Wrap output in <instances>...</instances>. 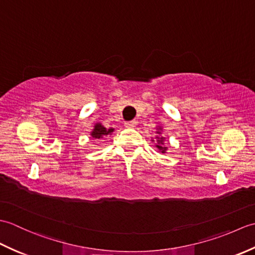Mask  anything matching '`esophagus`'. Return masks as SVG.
I'll return each mask as SVG.
<instances>
[{
	"label": "esophagus",
	"instance_id": "obj_1",
	"mask_svg": "<svg viewBox=\"0 0 255 255\" xmlns=\"http://www.w3.org/2000/svg\"><path fill=\"white\" fill-rule=\"evenodd\" d=\"M136 125H137V122H136V121H131V122L125 123V127H127V128H133L134 126H136Z\"/></svg>",
	"mask_w": 255,
	"mask_h": 255
}]
</instances>
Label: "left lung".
<instances>
[{
	"mask_svg": "<svg viewBox=\"0 0 255 255\" xmlns=\"http://www.w3.org/2000/svg\"><path fill=\"white\" fill-rule=\"evenodd\" d=\"M161 132H162V128L159 127L158 130H156V133L161 134ZM164 140H165V138L163 136H156V144H155V147L158 148L160 152H162V153H165L166 150H167V147L164 144ZM153 141H154V140H153Z\"/></svg>",
	"mask_w": 255,
	"mask_h": 255,
	"instance_id": "left-lung-1",
	"label": "left lung"
}]
</instances>
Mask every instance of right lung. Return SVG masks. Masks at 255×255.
I'll use <instances>...</instances> for the list:
<instances>
[{
    "label": "right lung",
    "mask_w": 255,
    "mask_h": 255,
    "mask_svg": "<svg viewBox=\"0 0 255 255\" xmlns=\"http://www.w3.org/2000/svg\"><path fill=\"white\" fill-rule=\"evenodd\" d=\"M113 131H114V128L107 129L103 126L101 123H97V124H95L94 129L91 132V136L93 139H102L105 136H107V134H112Z\"/></svg>",
    "instance_id": "right-lung-1"
}]
</instances>
